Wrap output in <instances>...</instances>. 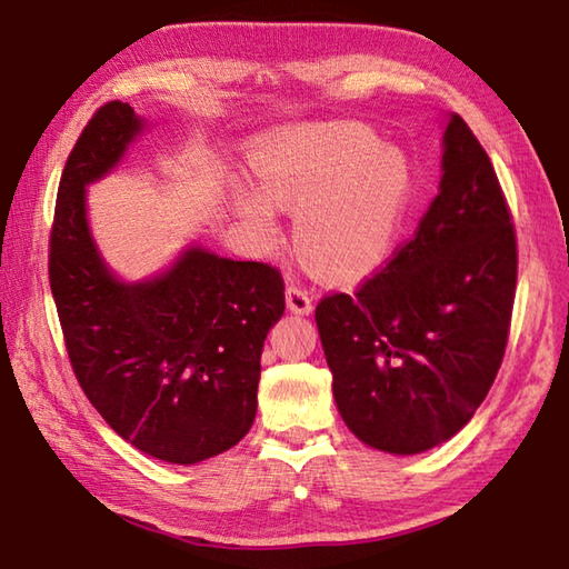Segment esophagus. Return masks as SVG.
Here are the masks:
<instances>
[{"mask_svg":"<svg viewBox=\"0 0 569 569\" xmlns=\"http://www.w3.org/2000/svg\"><path fill=\"white\" fill-rule=\"evenodd\" d=\"M286 306L288 311L296 316H311L313 313V298L301 286H288L286 288Z\"/></svg>","mask_w":569,"mask_h":569,"instance_id":"1","label":"esophagus"}]
</instances>
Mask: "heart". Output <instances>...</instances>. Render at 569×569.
Instances as JSON below:
<instances>
[{
  "mask_svg": "<svg viewBox=\"0 0 569 569\" xmlns=\"http://www.w3.org/2000/svg\"><path fill=\"white\" fill-rule=\"evenodd\" d=\"M251 169L258 189L236 186L233 203L261 246L281 241L286 209L298 213V251L330 281L373 273L396 249L412 169L360 123L288 129L256 147Z\"/></svg>",
  "mask_w": 569,
  "mask_h": 569,
  "instance_id": "b5f03b06",
  "label": "heart"
}]
</instances>
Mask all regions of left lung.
Wrapping results in <instances>:
<instances>
[{
    "mask_svg": "<svg viewBox=\"0 0 569 569\" xmlns=\"http://www.w3.org/2000/svg\"><path fill=\"white\" fill-rule=\"evenodd\" d=\"M440 186L412 241L316 326L340 418L366 446L418 456L468 426L488 396L518 281V243L495 169L458 113Z\"/></svg>",
    "mask_w": 569,
    "mask_h": 569,
    "instance_id": "left-lung-1",
    "label": "left lung"
}]
</instances>
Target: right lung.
<instances>
[{
    "label": "right lung",
    "instance_id": "obj_1",
    "mask_svg": "<svg viewBox=\"0 0 569 569\" xmlns=\"http://www.w3.org/2000/svg\"><path fill=\"white\" fill-rule=\"evenodd\" d=\"M149 129L109 101L81 131L59 181L49 283L79 386L109 428L147 456L193 465L251 430L261 353L283 316V278L191 243L141 281L111 271L89 229L87 186Z\"/></svg>",
    "mask_w": 569,
    "mask_h": 569
}]
</instances>
